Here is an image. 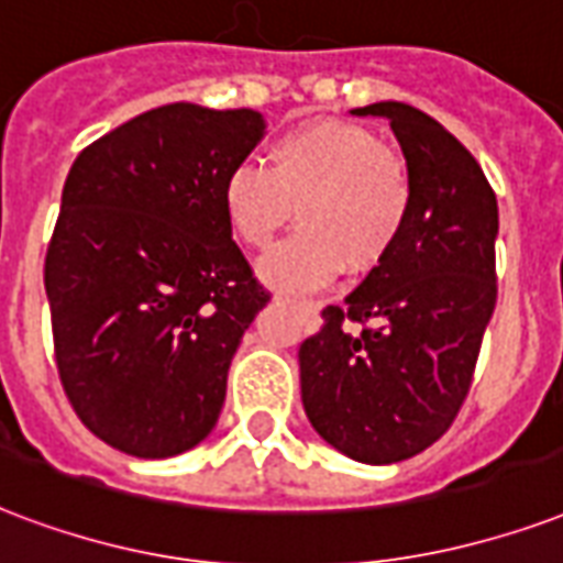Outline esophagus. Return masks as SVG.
I'll return each mask as SVG.
<instances>
[{
  "instance_id": "1",
  "label": "esophagus",
  "mask_w": 563,
  "mask_h": 563,
  "mask_svg": "<svg viewBox=\"0 0 563 563\" xmlns=\"http://www.w3.org/2000/svg\"><path fill=\"white\" fill-rule=\"evenodd\" d=\"M291 303L298 307V312L303 316V321L316 319V303H310V300H291Z\"/></svg>"
}]
</instances>
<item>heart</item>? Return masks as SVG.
<instances>
[{
  "label": "heart",
  "instance_id": "b5f03b06",
  "mask_svg": "<svg viewBox=\"0 0 563 563\" xmlns=\"http://www.w3.org/2000/svg\"><path fill=\"white\" fill-rule=\"evenodd\" d=\"M221 206L235 239L263 251L289 224L300 230L260 263L265 283L303 291L345 265L372 272L396 251L413 209L407 162L375 132L312 120L265 147V167L239 162L221 183Z\"/></svg>",
  "mask_w": 563,
  "mask_h": 563
}]
</instances>
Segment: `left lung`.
<instances>
[{
	"mask_svg": "<svg viewBox=\"0 0 563 563\" xmlns=\"http://www.w3.org/2000/svg\"><path fill=\"white\" fill-rule=\"evenodd\" d=\"M351 114L389 120L413 209L396 251L303 339L300 401L324 443L380 466L437 443L470 393L496 307L499 206L470 150L424 111L389 100Z\"/></svg>",
	"mask_w": 563,
	"mask_h": 563,
	"instance_id": "left-lung-1",
	"label": "left lung"
}]
</instances>
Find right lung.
I'll list each match as a JSON object with an SVG mask.
<instances>
[{
	"instance_id": "right-lung-1",
	"label": "right lung",
	"mask_w": 563,
	"mask_h": 563,
	"mask_svg": "<svg viewBox=\"0 0 563 563\" xmlns=\"http://www.w3.org/2000/svg\"><path fill=\"white\" fill-rule=\"evenodd\" d=\"M253 109H150L73 162L43 265L55 366L85 428L132 457L195 449L268 291L233 242L227 170L263 141Z\"/></svg>"
}]
</instances>
